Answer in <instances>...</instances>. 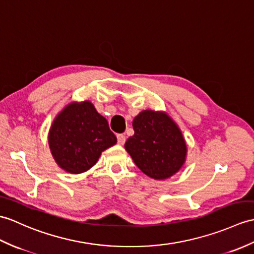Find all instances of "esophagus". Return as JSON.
<instances>
[{
  "instance_id": "esophagus-1",
  "label": "esophagus",
  "mask_w": 254,
  "mask_h": 254,
  "mask_svg": "<svg viewBox=\"0 0 254 254\" xmlns=\"http://www.w3.org/2000/svg\"><path fill=\"white\" fill-rule=\"evenodd\" d=\"M117 138H118V144H119V145H123L126 143V135L118 134Z\"/></svg>"
}]
</instances>
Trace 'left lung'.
Here are the masks:
<instances>
[{
  "instance_id": "8db88e82",
  "label": "left lung",
  "mask_w": 254,
  "mask_h": 254,
  "mask_svg": "<svg viewBox=\"0 0 254 254\" xmlns=\"http://www.w3.org/2000/svg\"><path fill=\"white\" fill-rule=\"evenodd\" d=\"M134 135L125 145L141 172L162 181L184 166L187 146L179 126L166 111L143 110L133 120Z\"/></svg>"
}]
</instances>
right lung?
I'll use <instances>...</instances> for the list:
<instances>
[{"label":"right lung","mask_w":254,"mask_h":254,"mask_svg":"<svg viewBox=\"0 0 254 254\" xmlns=\"http://www.w3.org/2000/svg\"><path fill=\"white\" fill-rule=\"evenodd\" d=\"M116 143L107 120L90 100L68 104L55 117L49 132L53 158L58 167L71 174L86 172Z\"/></svg>","instance_id":"add662e5"}]
</instances>
